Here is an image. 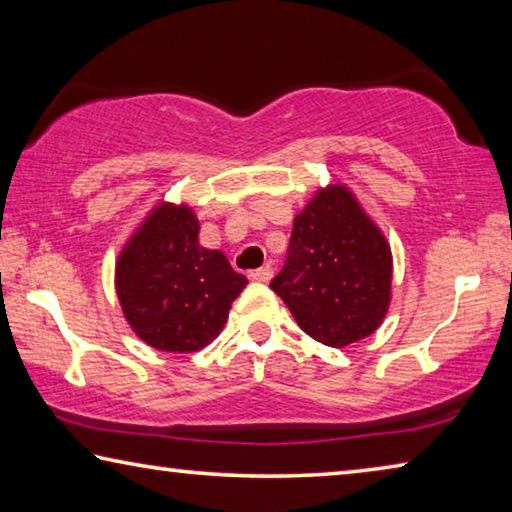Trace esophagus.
<instances>
[{
	"label": "esophagus",
	"mask_w": 512,
	"mask_h": 512,
	"mask_svg": "<svg viewBox=\"0 0 512 512\" xmlns=\"http://www.w3.org/2000/svg\"><path fill=\"white\" fill-rule=\"evenodd\" d=\"M250 280L253 282H259V284H266V282H271V277H273V268L271 266H262V268H257V271H250Z\"/></svg>",
	"instance_id": "1"
}]
</instances>
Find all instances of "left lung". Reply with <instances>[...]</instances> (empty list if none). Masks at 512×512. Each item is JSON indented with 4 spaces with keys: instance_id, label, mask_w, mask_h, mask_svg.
Instances as JSON below:
<instances>
[{
    "instance_id": "obj_1",
    "label": "left lung",
    "mask_w": 512,
    "mask_h": 512,
    "mask_svg": "<svg viewBox=\"0 0 512 512\" xmlns=\"http://www.w3.org/2000/svg\"><path fill=\"white\" fill-rule=\"evenodd\" d=\"M311 339L345 348L384 323L393 298L391 244L343 183L318 187L296 214L287 266L271 282Z\"/></svg>"
}]
</instances>
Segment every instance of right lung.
Listing matches in <instances>:
<instances>
[{
	"mask_svg": "<svg viewBox=\"0 0 512 512\" xmlns=\"http://www.w3.org/2000/svg\"><path fill=\"white\" fill-rule=\"evenodd\" d=\"M189 203L158 201L121 246L115 291L128 327L155 350L187 354L210 345L248 280L221 250L201 246Z\"/></svg>",
	"mask_w": 512,
	"mask_h": 512,
	"instance_id": "1",
	"label": "right lung"
}]
</instances>
